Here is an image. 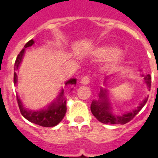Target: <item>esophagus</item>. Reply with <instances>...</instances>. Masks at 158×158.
Segmentation results:
<instances>
[{
  "label": "esophagus",
  "mask_w": 158,
  "mask_h": 158,
  "mask_svg": "<svg viewBox=\"0 0 158 158\" xmlns=\"http://www.w3.org/2000/svg\"><path fill=\"white\" fill-rule=\"evenodd\" d=\"M89 81H90V79H89V76H85L81 79V83L83 85H87V84H89Z\"/></svg>",
  "instance_id": "34e87169"
}]
</instances>
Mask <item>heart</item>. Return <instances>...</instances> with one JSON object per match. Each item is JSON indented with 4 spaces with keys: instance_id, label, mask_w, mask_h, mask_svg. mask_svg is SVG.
I'll use <instances>...</instances> for the list:
<instances>
[{
    "instance_id": "1",
    "label": "heart",
    "mask_w": 158,
    "mask_h": 158,
    "mask_svg": "<svg viewBox=\"0 0 158 158\" xmlns=\"http://www.w3.org/2000/svg\"><path fill=\"white\" fill-rule=\"evenodd\" d=\"M118 50L113 46H103L99 47L95 51V55L101 58L110 57L108 61V66L110 68H113L123 58L121 53H117Z\"/></svg>"
}]
</instances>
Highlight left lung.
<instances>
[{"mask_svg":"<svg viewBox=\"0 0 158 158\" xmlns=\"http://www.w3.org/2000/svg\"><path fill=\"white\" fill-rule=\"evenodd\" d=\"M107 79V78H106ZM144 79L147 87L151 88L152 77L150 74L144 75ZM107 91L106 89H102L99 94V100H94L90 105V110L94 116L96 117L98 121L102 123H110V124H124L132 120L137 113H139L142 107L146 105L148 97H146L139 106L131 112L126 113L123 115H116L112 111L111 104L107 97Z\"/></svg>","mask_w":158,"mask_h":158,"instance_id":"8db88e82","label":"left lung"}]
</instances>
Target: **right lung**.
Segmentation results:
<instances>
[{"mask_svg": "<svg viewBox=\"0 0 158 158\" xmlns=\"http://www.w3.org/2000/svg\"><path fill=\"white\" fill-rule=\"evenodd\" d=\"M34 43L35 41L33 40H30L29 42H27L26 45H24V48L19 52V54L17 56L15 64H14L15 72H14V78H13V81H14L15 85L18 81V76H17L16 71L19 69V65L22 62L23 56L25 52V49L27 47L31 46ZM65 85H76V79H69V81L65 83ZM63 95H64V91L62 89L56 101L51 103L47 106V108L40 110V111H32V110L26 109L18 96H17V101H18V104H19L21 114L27 120H29V122L35 123L37 125L42 126V127H53V126L57 125L65 116L67 106H66V99L64 98Z\"/></svg>", "mask_w": 158, "mask_h": 158, "instance_id": "add662e5", "label": "right lung"}]
</instances>
